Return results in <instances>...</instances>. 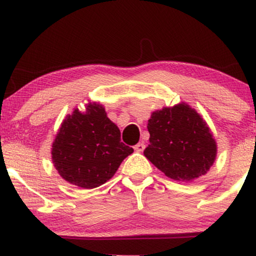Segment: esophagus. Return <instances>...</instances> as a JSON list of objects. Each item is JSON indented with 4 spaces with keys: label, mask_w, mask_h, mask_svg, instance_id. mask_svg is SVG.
Here are the masks:
<instances>
[{
    "label": "esophagus",
    "mask_w": 256,
    "mask_h": 256,
    "mask_svg": "<svg viewBox=\"0 0 256 256\" xmlns=\"http://www.w3.org/2000/svg\"><path fill=\"white\" fill-rule=\"evenodd\" d=\"M146 146L143 144V143H137L136 146H134V150H136L137 152H142L143 150H144Z\"/></svg>",
    "instance_id": "1"
}]
</instances>
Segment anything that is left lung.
I'll use <instances>...</instances> for the list:
<instances>
[{
    "label": "left lung",
    "instance_id": "left-lung-1",
    "mask_svg": "<svg viewBox=\"0 0 256 256\" xmlns=\"http://www.w3.org/2000/svg\"><path fill=\"white\" fill-rule=\"evenodd\" d=\"M144 156L167 177L190 182L210 171L216 143L207 122L189 104H179L152 113Z\"/></svg>",
    "mask_w": 256,
    "mask_h": 256
}]
</instances>
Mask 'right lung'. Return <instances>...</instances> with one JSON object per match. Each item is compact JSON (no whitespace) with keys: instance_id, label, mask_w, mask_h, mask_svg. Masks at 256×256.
<instances>
[{"instance_id":"1","label":"right lung","mask_w":256,"mask_h":256,"mask_svg":"<svg viewBox=\"0 0 256 256\" xmlns=\"http://www.w3.org/2000/svg\"><path fill=\"white\" fill-rule=\"evenodd\" d=\"M134 149L120 140V130L102 104H89L66 116L52 146V158L64 180L84 189L104 184Z\"/></svg>"}]
</instances>
